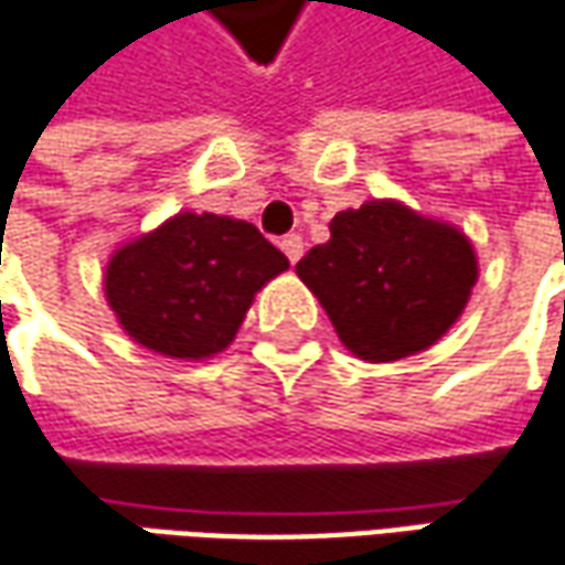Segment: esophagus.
Returning <instances> with one entry per match:
<instances>
[{"mask_svg":"<svg viewBox=\"0 0 565 565\" xmlns=\"http://www.w3.org/2000/svg\"><path fill=\"white\" fill-rule=\"evenodd\" d=\"M281 249H284V256L290 258V262H300V256H303V236L300 234L281 236Z\"/></svg>","mask_w":565,"mask_h":565,"instance_id":"obj_1","label":"esophagus"}]
</instances>
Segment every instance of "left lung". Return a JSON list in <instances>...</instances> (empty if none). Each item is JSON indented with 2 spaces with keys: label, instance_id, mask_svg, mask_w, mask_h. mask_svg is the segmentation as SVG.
<instances>
[{
  "label": "left lung",
  "instance_id": "8db88e82",
  "mask_svg": "<svg viewBox=\"0 0 565 565\" xmlns=\"http://www.w3.org/2000/svg\"><path fill=\"white\" fill-rule=\"evenodd\" d=\"M329 231V243L297 262V275L351 354L388 363L452 329L478 281L475 246L458 227L376 199L338 211Z\"/></svg>",
  "mask_w": 565,
  "mask_h": 565
}]
</instances>
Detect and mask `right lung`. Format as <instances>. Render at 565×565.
Masks as SVG:
<instances>
[{
	"instance_id": "right-lung-1",
	"label": "right lung",
	"mask_w": 565,
	"mask_h": 565,
	"mask_svg": "<svg viewBox=\"0 0 565 565\" xmlns=\"http://www.w3.org/2000/svg\"><path fill=\"white\" fill-rule=\"evenodd\" d=\"M287 265L253 224L183 211L113 253L104 294L141 348L202 360L234 341L253 297Z\"/></svg>"
}]
</instances>
